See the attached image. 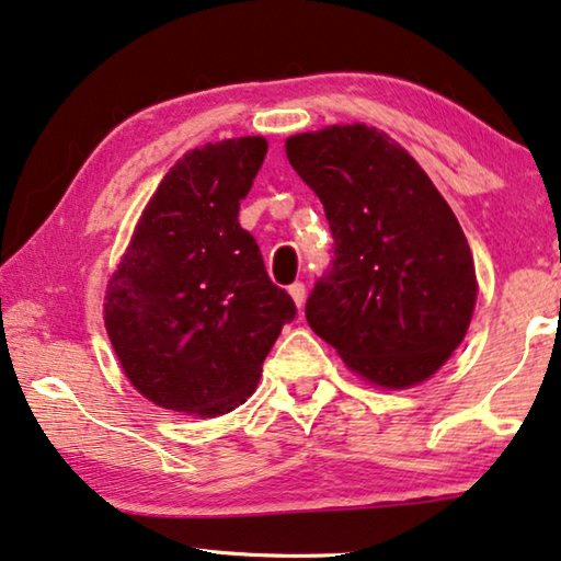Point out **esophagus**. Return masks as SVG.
<instances>
[{"label": "esophagus", "mask_w": 561, "mask_h": 561, "mask_svg": "<svg viewBox=\"0 0 561 561\" xmlns=\"http://www.w3.org/2000/svg\"><path fill=\"white\" fill-rule=\"evenodd\" d=\"M288 294H290V298L296 300V306L300 308L304 306V300H306V286L300 280H296V283H290L288 286Z\"/></svg>", "instance_id": "esophagus-1"}]
</instances>
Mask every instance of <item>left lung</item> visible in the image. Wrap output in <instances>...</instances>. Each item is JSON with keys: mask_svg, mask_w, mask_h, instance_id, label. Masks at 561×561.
Returning a JSON list of instances; mask_svg holds the SVG:
<instances>
[{"mask_svg": "<svg viewBox=\"0 0 561 561\" xmlns=\"http://www.w3.org/2000/svg\"><path fill=\"white\" fill-rule=\"evenodd\" d=\"M286 153L334 238L306 300L308 327L375 385L435 375L466 336L478 294L448 202L400 144L364 124L290 136Z\"/></svg>", "mask_w": 561, "mask_h": 561, "instance_id": "left-lung-1", "label": "left lung"}]
</instances>
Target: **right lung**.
I'll list each match as a JSON object with an SVG mask.
<instances>
[{
  "label": "right lung",
  "instance_id": "right-lung-1",
  "mask_svg": "<svg viewBox=\"0 0 561 561\" xmlns=\"http://www.w3.org/2000/svg\"><path fill=\"white\" fill-rule=\"evenodd\" d=\"M267 144L242 136L184 153L136 225L105 296L126 377L164 410L225 415L248 400L296 304L238 222Z\"/></svg>",
  "mask_w": 561,
  "mask_h": 561
}]
</instances>
